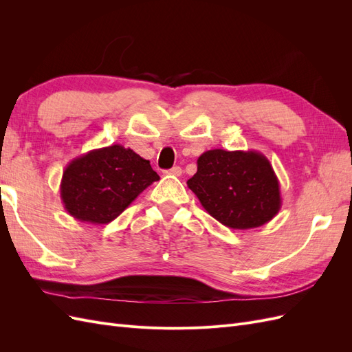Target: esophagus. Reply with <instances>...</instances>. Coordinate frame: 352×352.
<instances>
[{"mask_svg": "<svg viewBox=\"0 0 352 352\" xmlns=\"http://www.w3.org/2000/svg\"><path fill=\"white\" fill-rule=\"evenodd\" d=\"M166 175H170V176H180V175H182V168H180L179 166H175V167H172L170 170H167Z\"/></svg>", "mask_w": 352, "mask_h": 352, "instance_id": "1", "label": "esophagus"}]
</instances>
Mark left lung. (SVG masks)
Wrapping results in <instances>:
<instances>
[{
    "instance_id": "1",
    "label": "left lung",
    "mask_w": 352,
    "mask_h": 352,
    "mask_svg": "<svg viewBox=\"0 0 352 352\" xmlns=\"http://www.w3.org/2000/svg\"><path fill=\"white\" fill-rule=\"evenodd\" d=\"M188 186L210 216L230 229L265 225L282 207L279 179L258 151L210 150Z\"/></svg>"
}]
</instances>
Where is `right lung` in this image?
I'll list each match as a JSON object with an SVG mask.
<instances>
[{"mask_svg": "<svg viewBox=\"0 0 352 352\" xmlns=\"http://www.w3.org/2000/svg\"><path fill=\"white\" fill-rule=\"evenodd\" d=\"M158 179L148 160L116 144L72 160L63 172L60 195L73 219L107 225Z\"/></svg>", "mask_w": 352, "mask_h": 352, "instance_id": "1", "label": "right lung"}]
</instances>
